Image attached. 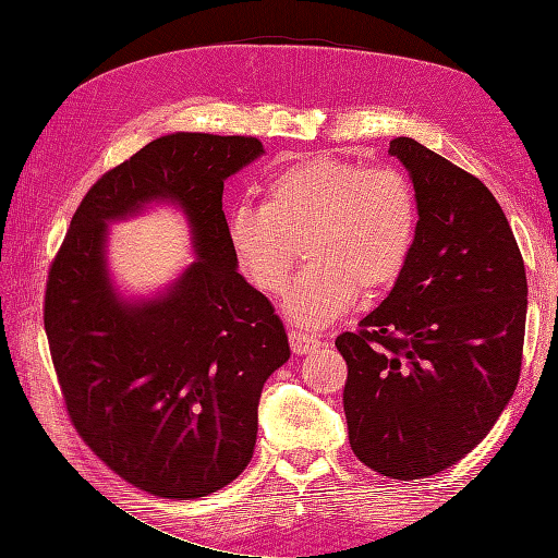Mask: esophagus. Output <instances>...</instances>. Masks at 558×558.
Segmentation results:
<instances>
[{
	"label": "esophagus",
	"instance_id": "34e87169",
	"mask_svg": "<svg viewBox=\"0 0 558 558\" xmlns=\"http://www.w3.org/2000/svg\"><path fill=\"white\" fill-rule=\"evenodd\" d=\"M289 342H291V349L293 353H298V356H305V353H312L320 347V340L314 335H305V332H298V330H291L289 332Z\"/></svg>",
	"mask_w": 558,
	"mask_h": 558
}]
</instances>
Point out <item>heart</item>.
I'll list each match as a JSON object with an SVG mask.
<instances>
[{"instance_id": "b5f03b06", "label": "heart", "mask_w": 558, "mask_h": 558, "mask_svg": "<svg viewBox=\"0 0 558 558\" xmlns=\"http://www.w3.org/2000/svg\"><path fill=\"white\" fill-rule=\"evenodd\" d=\"M416 197L398 167L312 158L277 172L263 205L242 202L228 216V242L242 272L279 295L307 248L310 267L286 295L300 328H324L347 314L359 293L393 286L416 240Z\"/></svg>"}]
</instances>
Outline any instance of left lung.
Masks as SVG:
<instances>
[{
    "instance_id": "obj_1",
    "label": "left lung",
    "mask_w": 558,
    "mask_h": 558,
    "mask_svg": "<svg viewBox=\"0 0 558 558\" xmlns=\"http://www.w3.org/2000/svg\"><path fill=\"white\" fill-rule=\"evenodd\" d=\"M410 172L416 240L391 293L335 340L359 459L391 480L435 475L475 449L521 369L529 286L492 191L410 137L388 146Z\"/></svg>"
}]
</instances>
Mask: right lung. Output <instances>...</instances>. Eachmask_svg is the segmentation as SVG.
<instances>
[{
  "mask_svg": "<svg viewBox=\"0 0 558 558\" xmlns=\"http://www.w3.org/2000/svg\"><path fill=\"white\" fill-rule=\"evenodd\" d=\"M265 154L256 137L174 132L83 197L50 265L44 328L76 433L116 475L174 500L242 475L267 377L291 359L272 302L238 272L223 181ZM170 201L198 260L154 299L125 301L106 267L108 223Z\"/></svg>",
  "mask_w": 558,
  "mask_h": 558,
  "instance_id": "right-lung-1",
  "label": "right lung"
}]
</instances>
